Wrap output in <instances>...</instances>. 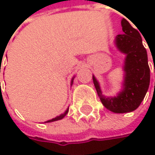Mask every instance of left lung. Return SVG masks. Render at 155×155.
<instances>
[{
    "mask_svg": "<svg viewBox=\"0 0 155 155\" xmlns=\"http://www.w3.org/2000/svg\"><path fill=\"white\" fill-rule=\"evenodd\" d=\"M121 26L124 34L116 37L115 44L120 52L126 54L123 90L116 97H105L102 95L98 81L92 75L101 101L105 108L114 113H127L137 109L143 101L150 84L147 52L143 46L139 29L134 28L126 18L121 20Z\"/></svg>",
    "mask_w": 155,
    "mask_h": 155,
    "instance_id": "1",
    "label": "left lung"
}]
</instances>
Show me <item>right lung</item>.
Instances as JSON below:
<instances>
[{"mask_svg":"<svg viewBox=\"0 0 155 155\" xmlns=\"http://www.w3.org/2000/svg\"><path fill=\"white\" fill-rule=\"evenodd\" d=\"M0 69H1V66H0ZM1 72V71H0ZM73 81H74V78L72 79V82H71V84H73ZM68 113V108L66 109V111L64 113V114H61L60 116H57L56 117H54V118H52V119H50V120H47L46 121L45 123H49V122H54V121H57V120H60V119H62V118H64V117H65V115Z\"/></svg>","mask_w":155,"mask_h":155,"instance_id":"1","label":"right lung"}]
</instances>
